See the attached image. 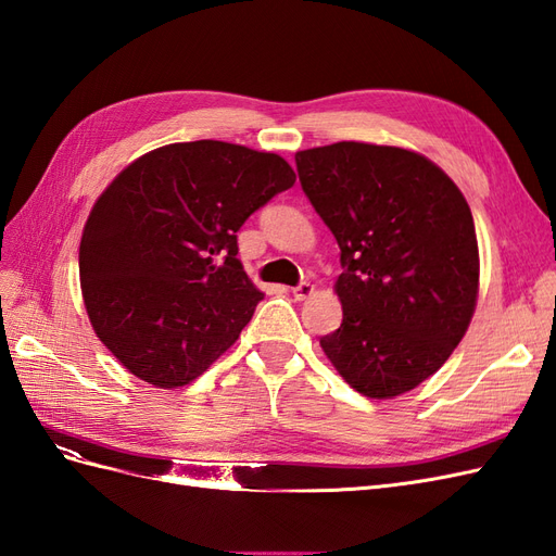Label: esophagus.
Returning <instances> with one entry per match:
<instances>
[{
    "label": "esophagus",
    "mask_w": 556,
    "mask_h": 556,
    "mask_svg": "<svg viewBox=\"0 0 556 556\" xmlns=\"http://www.w3.org/2000/svg\"><path fill=\"white\" fill-rule=\"evenodd\" d=\"M313 292H315V288H313L311 282H299L296 288H292V296H294L296 301H304V299H308Z\"/></svg>",
    "instance_id": "esophagus-1"
}]
</instances>
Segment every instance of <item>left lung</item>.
Segmentation results:
<instances>
[{
	"label": "left lung",
	"mask_w": 556,
	"mask_h": 556,
	"mask_svg": "<svg viewBox=\"0 0 556 556\" xmlns=\"http://www.w3.org/2000/svg\"><path fill=\"white\" fill-rule=\"evenodd\" d=\"M341 248L343 323L319 339L364 396L410 392L447 362L476 311L473 215L443 169L394 146L341 141L294 155Z\"/></svg>",
	"instance_id": "left-lung-1"
}]
</instances>
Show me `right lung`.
Wrapping results in <instances>:
<instances>
[{
  "label": "right lung",
  "instance_id": "right-lung-1",
  "mask_svg": "<svg viewBox=\"0 0 556 556\" xmlns=\"http://www.w3.org/2000/svg\"><path fill=\"white\" fill-rule=\"evenodd\" d=\"M294 180L280 155L206 139L146 153L109 185L83 229L80 290L129 374L172 390L237 343L264 299L237 231Z\"/></svg>",
  "mask_w": 556,
  "mask_h": 556
}]
</instances>
